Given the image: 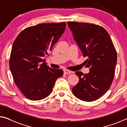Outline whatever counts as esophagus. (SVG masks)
<instances>
[{"label": "esophagus", "instance_id": "esophagus-1", "mask_svg": "<svg viewBox=\"0 0 127 127\" xmlns=\"http://www.w3.org/2000/svg\"><path fill=\"white\" fill-rule=\"evenodd\" d=\"M72 73V71H70V70H66V69L64 70V73L65 74H70V73Z\"/></svg>", "mask_w": 127, "mask_h": 127}]
</instances>
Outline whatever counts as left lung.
<instances>
[{
    "label": "left lung",
    "instance_id": "obj_1",
    "mask_svg": "<svg viewBox=\"0 0 127 127\" xmlns=\"http://www.w3.org/2000/svg\"><path fill=\"white\" fill-rule=\"evenodd\" d=\"M74 39L87 57L88 74L76 72L79 82L72 88L77 98L90 102L97 100L111 86L117 64V51L110 36L104 28L88 23L68 22Z\"/></svg>",
    "mask_w": 127,
    "mask_h": 127
}]
</instances>
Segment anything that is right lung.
Masks as SVG:
<instances>
[{
	"label": "right lung",
	"instance_id": "1",
	"mask_svg": "<svg viewBox=\"0 0 127 127\" xmlns=\"http://www.w3.org/2000/svg\"><path fill=\"white\" fill-rule=\"evenodd\" d=\"M65 26V22L40 23L23 30L14 40L10 70L17 86L30 100L48 97L56 80L63 76V70L50 68L43 58L52 50Z\"/></svg>",
	"mask_w": 127,
	"mask_h": 127
}]
</instances>
